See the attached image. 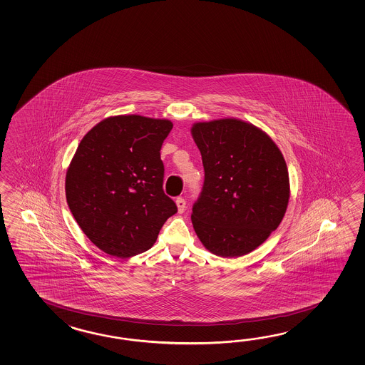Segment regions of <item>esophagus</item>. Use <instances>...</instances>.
<instances>
[{
	"instance_id": "esophagus-1",
	"label": "esophagus",
	"mask_w": 365,
	"mask_h": 365,
	"mask_svg": "<svg viewBox=\"0 0 365 365\" xmlns=\"http://www.w3.org/2000/svg\"><path fill=\"white\" fill-rule=\"evenodd\" d=\"M176 205H178V209H179V212H184L186 209V201L182 198V197H179L178 200H176Z\"/></svg>"
}]
</instances>
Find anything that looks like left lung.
<instances>
[{"instance_id":"left-lung-1","label":"left lung","mask_w":365,"mask_h":365,"mask_svg":"<svg viewBox=\"0 0 365 365\" xmlns=\"http://www.w3.org/2000/svg\"><path fill=\"white\" fill-rule=\"evenodd\" d=\"M205 180L192 223L202 244L222 257L259 247L280 225L289 198L287 164L269 135L235 118L192 128Z\"/></svg>"}]
</instances>
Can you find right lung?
Returning <instances> with one entry per match:
<instances>
[{"label": "right lung", "instance_id": "add662e5", "mask_svg": "<svg viewBox=\"0 0 365 365\" xmlns=\"http://www.w3.org/2000/svg\"><path fill=\"white\" fill-rule=\"evenodd\" d=\"M172 126L137 115L109 117L78 146L66 172V201L86 236L110 256L146 252L178 212L164 193L160 159Z\"/></svg>", "mask_w": 365, "mask_h": 365}]
</instances>
